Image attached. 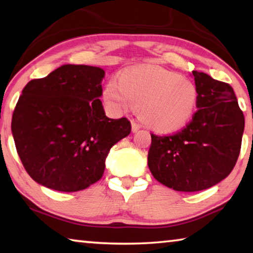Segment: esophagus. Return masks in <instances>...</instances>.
I'll list each match as a JSON object with an SVG mask.
<instances>
[{
	"label": "esophagus",
	"instance_id": "esophagus-1",
	"mask_svg": "<svg viewBox=\"0 0 253 253\" xmlns=\"http://www.w3.org/2000/svg\"><path fill=\"white\" fill-rule=\"evenodd\" d=\"M141 127H142L141 124L136 122V120H133V122H131V130H133L134 133H135V131H137Z\"/></svg>",
	"mask_w": 253,
	"mask_h": 253
}]
</instances>
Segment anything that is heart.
<instances>
[{
	"mask_svg": "<svg viewBox=\"0 0 253 253\" xmlns=\"http://www.w3.org/2000/svg\"><path fill=\"white\" fill-rule=\"evenodd\" d=\"M106 101L117 111L141 106L148 126L159 131H172L191 119L197 105V89L189 80L158 66L125 70L119 79H110L103 91Z\"/></svg>",
	"mask_w": 253,
	"mask_h": 253,
	"instance_id": "1",
	"label": "heart"
}]
</instances>
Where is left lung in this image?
<instances>
[{
  "label": "left lung",
  "mask_w": 253,
  "mask_h": 253,
  "mask_svg": "<svg viewBox=\"0 0 253 253\" xmlns=\"http://www.w3.org/2000/svg\"><path fill=\"white\" fill-rule=\"evenodd\" d=\"M197 111L181 130L151 134L147 164L153 177L177 191L215 186L233 170L241 150L244 115L230 84L192 71Z\"/></svg>",
  "instance_id": "1"
}]
</instances>
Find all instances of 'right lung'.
<instances>
[{"mask_svg": "<svg viewBox=\"0 0 253 253\" xmlns=\"http://www.w3.org/2000/svg\"><path fill=\"white\" fill-rule=\"evenodd\" d=\"M103 76L100 67L67 64L23 87L11 129L36 182L64 192L85 189L101 179L110 148L130 134L126 117L105 114Z\"/></svg>", "mask_w": 253, "mask_h": 253, "instance_id": "1", "label": "right lung"}]
</instances>
